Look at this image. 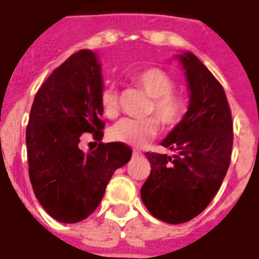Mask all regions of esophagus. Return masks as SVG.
Listing matches in <instances>:
<instances>
[{"label": "esophagus", "instance_id": "1", "mask_svg": "<svg viewBox=\"0 0 259 259\" xmlns=\"http://www.w3.org/2000/svg\"><path fill=\"white\" fill-rule=\"evenodd\" d=\"M133 155H135V157H140L141 151H139V150H133Z\"/></svg>", "mask_w": 259, "mask_h": 259}]
</instances>
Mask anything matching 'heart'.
Instances as JSON below:
<instances>
[{"label": "heart", "instance_id": "obj_1", "mask_svg": "<svg viewBox=\"0 0 259 259\" xmlns=\"http://www.w3.org/2000/svg\"><path fill=\"white\" fill-rule=\"evenodd\" d=\"M133 81L151 97L148 113L156 118L122 119L109 129L113 141L140 147L155 139L159 122L166 127H174L185 119L189 111V100L179 90H175V79L161 68H146L133 76ZM100 108L105 118L113 119L119 112V93L115 85H108L101 91Z\"/></svg>", "mask_w": 259, "mask_h": 259}]
</instances>
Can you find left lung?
<instances>
[{"label":"left lung","mask_w":259,"mask_h":259,"mask_svg":"<svg viewBox=\"0 0 259 259\" xmlns=\"http://www.w3.org/2000/svg\"><path fill=\"white\" fill-rule=\"evenodd\" d=\"M190 89L185 119L161 143L176 151L146 152L151 174L141 200L152 217L178 225L200 215L226 176L233 147V122L222 84L191 53L179 55Z\"/></svg>","instance_id":"8db88e82"}]
</instances>
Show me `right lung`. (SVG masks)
Here are the masks:
<instances>
[{"label": "right lung", "mask_w": 259, "mask_h": 259, "mask_svg": "<svg viewBox=\"0 0 259 259\" xmlns=\"http://www.w3.org/2000/svg\"><path fill=\"white\" fill-rule=\"evenodd\" d=\"M101 66L80 50L50 74L37 91L26 127L31 187L42 208L59 222L83 221L100 205L113 172L129 162L132 148L102 143ZM99 141L93 153L78 148L79 136Z\"/></svg>", "instance_id": "add662e5"}]
</instances>
